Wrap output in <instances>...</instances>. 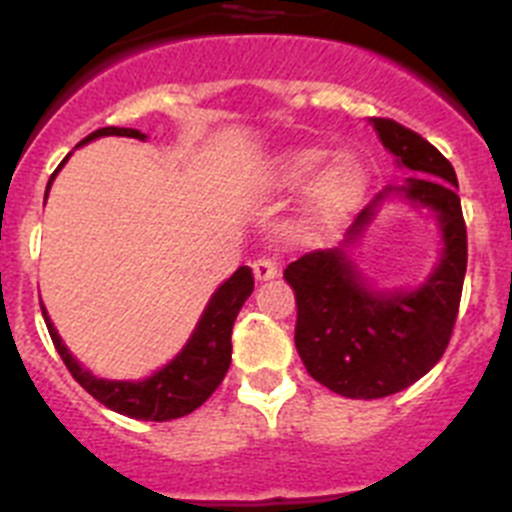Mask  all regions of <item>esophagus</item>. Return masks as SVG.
<instances>
[{"label": "esophagus", "instance_id": "obj_1", "mask_svg": "<svg viewBox=\"0 0 512 512\" xmlns=\"http://www.w3.org/2000/svg\"><path fill=\"white\" fill-rule=\"evenodd\" d=\"M253 274H256V279H259V282L279 277L277 259H271V256H261V259H256L253 261Z\"/></svg>", "mask_w": 512, "mask_h": 512}]
</instances>
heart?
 <instances>
[{"mask_svg": "<svg viewBox=\"0 0 512 512\" xmlns=\"http://www.w3.org/2000/svg\"><path fill=\"white\" fill-rule=\"evenodd\" d=\"M325 161H328V151L323 148H297V151L284 153L274 166V182L282 187H302L323 169ZM361 184H364V176L356 161L341 158L318 176L310 194L312 210L320 217H336L338 212L354 205Z\"/></svg>", "mask_w": 512, "mask_h": 512, "instance_id": "obj_1", "label": "heart"}]
</instances>
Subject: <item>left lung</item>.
<instances>
[{
	"mask_svg": "<svg viewBox=\"0 0 512 512\" xmlns=\"http://www.w3.org/2000/svg\"><path fill=\"white\" fill-rule=\"evenodd\" d=\"M372 125L397 164L420 179L379 192L356 215L346 243L364 233L384 197L402 194L436 212L443 256L428 282L413 292L369 289L343 246L310 251L284 269L295 289V346L307 374L354 400L395 395L431 372L454 333L467 274V225L449 158L400 122L374 117Z\"/></svg>",
	"mask_w": 512,
	"mask_h": 512,
	"instance_id": "1",
	"label": "left lung"
}]
</instances>
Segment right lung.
I'll use <instances>...</instances> for the list:
<instances>
[{"instance_id":"1","label":"right lung","mask_w":512,"mask_h":512,"mask_svg":"<svg viewBox=\"0 0 512 512\" xmlns=\"http://www.w3.org/2000/svg\"><path fill=\"white\" fill-rule=\"evenodd\" d=\"M102 135H125V138H146L140 130L133 128H99L92 135L81 140L79 146L89 143L94 138H102ZM63 166V164H61ZM58 166V169H61ZM58 169L53 171L51 182L56 179ZM48 182V189H51ZM48 189H45V197H48ZM253 292V274L248 266H241L235 271L233 277L225 284H220L215 295H212L210 305L202 312L200 323L194 328L192 338L187 341V346L182 348V354L176 356L174 361L156 372L153 377L143 379V382H112V379H99L94 374H89L74 356L69 354V348L63 346L61 336L56 333L53 323L45 315L43 318L48 325V333H51V341L56 346V351L61 354L63 364L71 372V377L104 405V408L115 410L120 415H128L135 420H156V423H164V420L184 418L192 410H197L212 392L220 387V382L228 374L230 366V354H233V343H230V333H233V323L241 312L243 302L251 297Z\"/></svg>"}]
</instances>
